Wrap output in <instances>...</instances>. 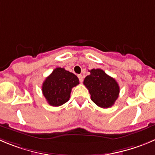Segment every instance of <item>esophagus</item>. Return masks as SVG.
Segmentation results:
<instances>
[{"mask_svg":"<svg viewBox=\"0 0 155 155\" xmlns=\"http://www.w3.org/2000/svg\"><path fill=\"white\" fill-rule=\"evenodd\" d=\"M78 77L79 81H80L81 83H82V82H83V81H84V78H83V76H82L81 74H78Z\"/></svg>","mask_w":155,"mask_h":155,"instance_id":"34e87169","label":"esophagus"}]
</instances>
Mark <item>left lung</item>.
Wrapping results in <instances>:
<instances>
[{"instance_id":"8db88e82","label":"left lung","mask_w":155,"mask_h":155,"mask_svg":"<svg viewBox=\"0 0 155 155\" xmlns=\"http://www.w3.org/2000/svg\"><path fill=\"white\" fill-rule=\"evenodd\" d=\"M89 71L91 74L85 78L84 84L91 94V101L101 108L111 107L119 97L118 83L102 69H92Z\"/></svg>"}]
</instances>
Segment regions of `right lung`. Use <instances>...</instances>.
Masks as SVG:
<instances>
[{"label":"right lung","instance_id":"obj_1","mask_svg":"<svg viewBox=\"0 0 155 155\" xmlns=\"http://www.w3.org/2000/svg\"><path fill=\"white\" fill-rule=\"evenodd\" d=\"M79 84L78 77L62 68H56L42 84V91L47 102L59 107L68 102L71 89Z\"/></svg>","mask_w":155,"mask_h":155}]
</instances>
